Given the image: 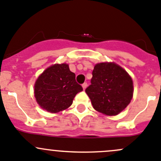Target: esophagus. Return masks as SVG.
<instances>
[{
  "mask_svg": "<svg viewBox=\"0 0 161 161\" xmlns=\"http://www.w3.org/2000/svg\"><path fill=\"white\" fill-rule=\"evenodd\" d=\"M82 88H83V90H86V87H87V83H86V82H84V83L82 85Z\"/></svg>",
  "mask_w": 161,
  "mask_h": 161,
  "instance_id": "34e87169",
  "label": "esophagus"
}]
</instances>
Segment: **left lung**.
Masks as SVG:
<instances>
[{
	"label": "left lung",
	"mask_w": 161,
	"mask_h": 161,
	"mask_svg": "<svg viewBox=\"0 0 161 161\" xmlns=\"http://www.w3.org/2000/svg\"><path fill=\"white\" fill-rule=\"evenodd\" d=\"M91 84L86 93L93 108L107 115H118L130 102L133 82L121 67L114 63H101L93 70Z\"/></svg>",
	"instance_id": "obj_1"
}]
</instances>
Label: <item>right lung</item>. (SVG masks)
<instances>
[{
    "mask_svg": "<svg viewBox=\"0 0 161 161\" xmlns=\"http://www.w3.org/2000/svg\"><path fill=\"white\" fill-rule=\"evenodd\" d=\"M82 91L75 75L66 64L48 68L37 79L34 96L38 104L51 113L63 111L71 105L75 95Z\"/></svg>",
    "mask_w": 161,
    "mask_h": 161,
    "instance_id": "1",
    "label": "right lung"
}]
</instances>
